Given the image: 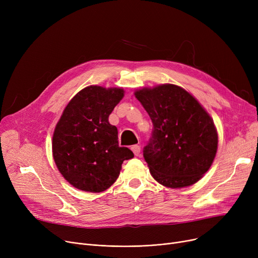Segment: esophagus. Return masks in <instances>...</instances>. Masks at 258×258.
<instances>
[{
    "label": "esophagus",
    "mask_w": 258,
    "mask_h": 258,
    "mask_svg": "<svg viewBox=\"0 0 258 258\" xmlns=\"http://www.w3.org/2000/svg\"><path fill=\"white\" fill-rule=\"evenodd\" d=\"M131 150L133 151V153H134V155H135V156H139V155H140L141 148H140V146H139V145H133V146L131 147Z\"/></svg>",
    "instance_id": "obj_1"
}]
</instances>
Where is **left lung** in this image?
<instances>
[{
	"label": "left lung",
	"instance_id": "8db88e82",
	"mask_svg": "<svg viewBox=\"0 0 258 258\" xmlns=\"http://www.w3.org/2000/svg\"><path fill=\"white\" fill-rule=\"evenodd\" d=\"M153 122L143 157L160 184L181 188L198 182L218 150L213 121L184 89L162 85L135 93Z\"/></svg>",
	"mask_w": 258,
	"mask_h": 258
}]
</instances>
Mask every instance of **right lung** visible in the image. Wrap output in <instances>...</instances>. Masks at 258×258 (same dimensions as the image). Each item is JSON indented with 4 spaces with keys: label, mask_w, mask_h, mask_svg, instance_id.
Instances as JSON below:
<instances>
[{
    "label": "right lung",
    "mask_w": 258,
    "mask_h": 258,
    "mask_svg": "<svg viewBox=\"0 0 258 258\" xmlns=\"http://www.w3.org/2000/svg\"><path fill=\"white\" fill-rule=\"evenodd\" d=\"M123 90L87 87L68 103L53 134V158L63 178L80 190L101 192L117 180L134 154L120 147L108 116Z\"/></svg>",
    "instance_id": "obj_1"
}]
</instances>
